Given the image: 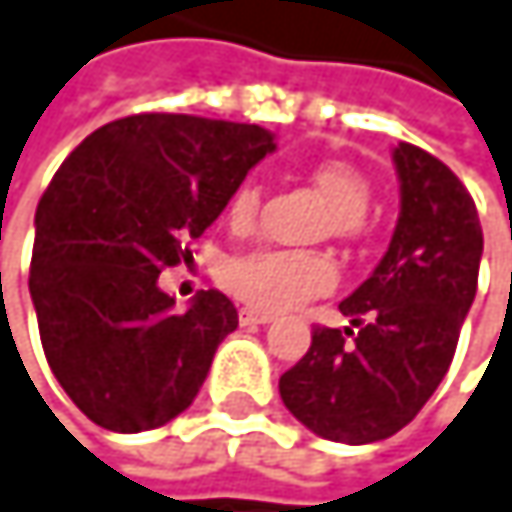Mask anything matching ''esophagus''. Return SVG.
<instances>
[{"label": "esophagus", "mask_w": 512, "mask_h": 512, "mask_svg": "<svg viewBox=\"0 0 512 512\" xmlns=\"http://www.w3.org/2000/svg\"><path fill=\"white\" fill-rule=\"evenodd\" d=\"M239 321L242 324H270L273 315L270 312H261V309H251V306H242L239 309Z\"/></svg>", "instance_id": "34e87169"}]
</instances>
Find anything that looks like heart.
<instances>
[{"instance_id": "b5f03b06", "label": "heart", "mask_w": 512, "mask_h": 512, "mask_svg": "<svg viewBox=\"0 0 512 512\" xmlns=\"http://www.w3.org/2000/svg\"><path fill=\"white\" fill-rule=\"evenodd\" d=\"M312 185L331 203L324 230L337 239H355L364 233V212L370 206L367 178L340 160H324L312 172ZM261 191L254 181H242L227 203L233 227H248L258 212ZM337 282L334 261L321 251H285V248H254L233 254L221 267V285L227 294L261 312H282L306 297L324 294Z\"/></svg>"}]
</instances>
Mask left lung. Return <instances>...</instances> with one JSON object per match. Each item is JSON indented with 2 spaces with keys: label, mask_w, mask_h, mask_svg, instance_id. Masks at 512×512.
I'll use <instances>...</instances> for the list:
<instances>
[{
  "label": "left lung",
  "mask_w": 512,
  "mask_h": 512,
  "mask_svg": "<svg viewBox=\"0 0 512 512\" xmlns=\"http://www.w3.org/2000/svg\"><path fill=\"white\" fill-rule=\"evenodd\" d=\"M391 160L400 215L373 276L340 303L352 327H315L309 352L279 379L297 422L349 446L397 434L428 404L452 364L483 258L480 215L458 175L410 142Z\"/></svg>",
  "instance_id": "obj_1"
}]
</instances>
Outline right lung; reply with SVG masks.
I'll list each match as a JSON object with an SVG mask.
<instances>
[{
  "label": "right lung",
  "instance_id": "right-lung-1",
  "mask_svg": "<svg viewBox=\"0 0 512 512\" xmlns=\"http://www.w3.org/2000/svg\"><path fill=\"white\" fill-rule=\"evenodd\" d=\"M276 148L254 124L130 115L90 133L35 209L29 294L45 358L99 428L139 434L185 413L236 306L200 291L178 312L157 276Z\"/></svg>",
  "mask_w": 512,
  "mask_h": 512
}]
</instances>
